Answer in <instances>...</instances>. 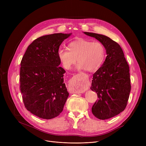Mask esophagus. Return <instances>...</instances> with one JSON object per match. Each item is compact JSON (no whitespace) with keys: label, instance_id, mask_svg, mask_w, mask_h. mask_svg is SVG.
I'll list each match as a JSON object with an SVG mask.
<instances>
[{"label":"esophagus","instance_id":"esophagus-1","mask_svg":"<svg viewBox=\"0 0 146 146\" xmlns=\"http://www.w3.org/2000/svg\"><path fill=\"white\" fill-rule=\"evenodd\" d=\"M81 76V74H76L74 78V79H76L75 80H78L76 79V78H79ZM86 80L85 81H83L82 80H79V81H76L77 82V83H76L74 85L76 86V89H77V92H76L77 93H80L81 92H82L84 89H85L87 87V84L89 82V81H87V79H85Z\"/></svg>","mask_w":146,"mask_h":146}]
</instances>
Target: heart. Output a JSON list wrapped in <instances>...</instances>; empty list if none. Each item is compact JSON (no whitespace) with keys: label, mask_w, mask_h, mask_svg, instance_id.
Segmentation results:
<instances>
[{"label":"heart","mask_w":146,"mask_h":146,"mask_svg":"<svg viewBox=\"0 0 146 146\" xmlns=\"http://www.w3.org/2000/svg\"><path fill=\"white\" fill-rule=\"evenodd\" d=\"M106 54L104 45L99 41L79 38L68 43L67 50L60 48L57 57L63 67L70 69L76 63L78 70L95 72L103 64Z\"/></svg>","instance_id":"obj_1"}]
</instances>
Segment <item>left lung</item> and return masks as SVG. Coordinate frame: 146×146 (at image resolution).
<instances>
[{
  "instance_id": "obj_1",
  "label": "left lung",
  "mask_w": 146,
  "mask_h": 146,
  "mask_svg": "<svg viewBox=\"0 0 146 146\" xmlns=\"http://www.w3.org/2000/svg\"><path fill=\"white\" fill-rule=\"evenodd\" d=\"M84 34L96 38L106 50L107 56L102 66L94 74L90 89L96 92L98 98L92 112L99 119H109L126 108L131 88L129 66L117 42L104 35Z\"/></svg>"
}]
</instances>
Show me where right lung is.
<instances>
[{
    "label": "right lung",
    "instance_id": "add662e5",
    "mask_svg": "<svg viewBox=\"0 0 146 146\" xmlns=\"http://www.w3.org/2000/svg\"><path fill=\"white\" fill-rule=\"evenodd\" d=\"M70 34L38 38L27 49L21 62L20 90L24 105L36 117L50 119L63 111L68 96L64 83L66 71L60 67L57 51Z\"/></svg>",
    "mask_w": 146,
    "mask_h": 146
}]
</instances>
